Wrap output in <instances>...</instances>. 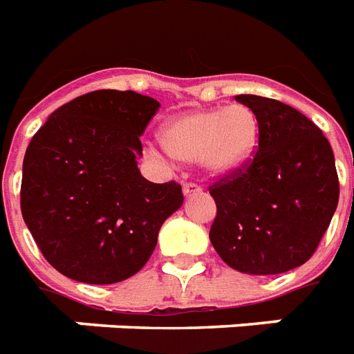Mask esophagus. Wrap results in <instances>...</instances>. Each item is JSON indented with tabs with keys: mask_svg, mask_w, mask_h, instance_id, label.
I'll return each instance as SVG.
<instances>
[{
	"mask_svg": "<svg viewBox=\"0 0 354 354\" xmlns=\"http://www.w3.org/2000/svg\"><path fill=\"white\" fill-rule=\"evenodd\" d=\"M183 194H185V198H192L196 194H201V187H199V185H194V183H188V185H185V188H183Z\"/></svg>",
	"mask_w": 354,
	"mask_h": 354,
	"instance_id": "obj_1",
	"label": "esophagus"
}]
</instances>
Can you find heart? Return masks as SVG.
<instances>
[{
	"instance_id": "b5f03b06",
	"label": "heart",
	"mask_w": 354,
	"mask_h": 354,
	"mask_svg": "<svg viewBox=\"0 0 354 354\" xmlns=\"http://www.w3.org/2000/svg\"><path fill=\"white\" fill-rule=\"evenodd\" d=\"M259 136V117L244 104L183 113L160 130L162 145L169 155L183 162L199 160L212 175L243 169L256 155Z\"/></svg>"
}]
</instances>
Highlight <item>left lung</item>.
<instances>
[{"instance_id":"8db88e82","label":"left lung","mask_w":354,"mask_h":354,"mask_svg":"<svg viewBox=\"0 0 354 354\" xmlns=\"http://www.w3.org/2000/svg\"><path fill=\"white\" fill-rule=\"evenodd\" d=\"M261 123L254 160L211 187L212 246L244 274H281L313 256L338 207L328 140L304 113L274 98L237 95Z\"/></svg>"}]
</instances>
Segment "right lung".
Masks as SVG:
<instances>
[{"label": "right lung", "instance_id": "right-lung-1", "mask_svg": "<svg viewBox=\"0 0 354 354\" xmlns=\"http://www.w3.org/2000/svg\"><path fill=\"white\" fill-rule=\"evenodd\" d=\"M160 102L100 89L66 102L31 138L22 167L24 222L46 261L84 283H115L149 261L180 185L138 169L140 136Z\"/></svg>", "mask_w": 354, "mask_h": 354}]
</instances>
